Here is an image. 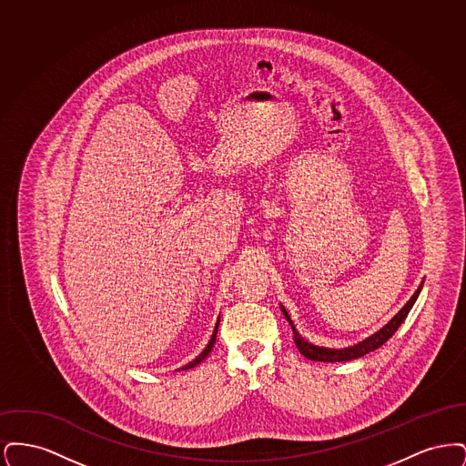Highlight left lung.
Returning <instances> with one entry per match:
<instances>
[{"label": "left lung", "instance_id": "left-lung-1", "mask_svg": "<svg viewBox=\"0 0 466 466\" xmlns=\"http://www.w3.org/2000/svg\"><path fill=\"white\" fill-rule=\"evenodd\" d=\"M421 289L422 283L420 285V289L414 291V295L409 299V302H407L380 330H377V332L372 333L370 337L363 339L361 342L353 344V346H350V348H342V350H333V348H323V346H314V344H310L300 333L297 332V329H295V325H293L289 312H287V309H285L283 306H281V312L285 314V318H287V321H289V327H291V330H293V340H295L297 350H299L302 355L306 356L308 360H314V361H329V363H333V361H350V360L361 358V356L367 355V353H370V351H376L377 348H380L393 333L399 330V327L403 323V319L407 318L409 310L412 309L414 302L418 300V297H420V293H421Z\"/></svg>", "mask_w": 466, "mask_h": 466}]
</instances>
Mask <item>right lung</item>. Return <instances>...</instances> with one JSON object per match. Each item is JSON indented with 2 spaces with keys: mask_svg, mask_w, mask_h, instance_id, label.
<instances>
[{
  "mask_svg": "<svg viewBox=\"0 0 466 466\" xmlns=\"http://www.w3.org/2000/svg\"><path fill=\"white\" fill-rule=\"evenodd\" d=\"M218 325H220V318H218V321H217V327H215V330H213V335H211V339H209V342H208V346L202 350V353L199 356H196L190 363H187V365H183L181 369H177V370H188V369H194V367H198L200 361L206 358V356L211 353V350H213V346H215V340H217V332H218Z\"/></svg>",
  "mask_w": 466,
  "mask_h": 466,
  "instance_id": "1",
  "label": "right lung"
}]
</instances>
